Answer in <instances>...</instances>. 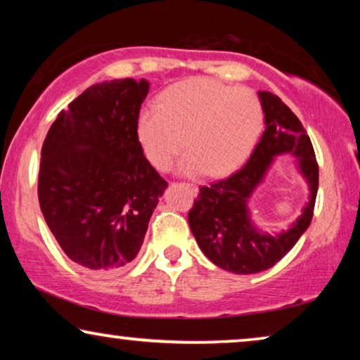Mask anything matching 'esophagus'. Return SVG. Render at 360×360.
I'll list each match as a JSON object with an SVG mask.
<instances>
[{"label": "esophagus", "instance_id": "1", "mask_svg": "<svg viewBox=\"0 0 360 360\" xmlns=\"http://www.w3.org/2000/svg\"><path fill=\"white\" fill-rule=\"evenodd\" d=\"M186 186H188V188L193 191V193H198V186H196L195 184H186Z\"/></svg>", "mask_w": 360, "mask_h": 360}]
</instances>
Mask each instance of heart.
<instances>
[{
    "label": "heart",
    "instance_id": "1",
    "mask_svg": "<svg viewBox=\"0 0 360 360\" xmlns=\"http://www.w3.org/2000/svg\"><path fill=\"white\" fill-rule=\"evenodd\" d=\"M262 127V106L252 91L213 78H190L167 88L157 110L137 117V139L152 165L169 170L181 146L179 169L224 176L252 152Z\"/></svg>",
    "mask_w": 360,
    "mask_h": 360
}]
</instances>
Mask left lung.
Returning a JSON list of instances; mask_svg holds the SVG:
<instances>
[{"instance_id": "1", "label": "left lung", "mask_w": 360, "mask_h": 360, "mask_svg": "<svg viewBox=\"0 0 360 360\" xmlns=\"http://www.w3.org/2000/svg\"><path fill=\"white\" fill-rule=\"evenodd\" d=\"M265 131L239 172L201 186L188 213L190 229L211 262L233 274H257L274 267L308 229L318 193V164L311 141L293 111L270 91H259ZM280 155H293L310 196L302 214L287 231L269 235L252 221L248 200Z\"/></svg>"}]
</instances>
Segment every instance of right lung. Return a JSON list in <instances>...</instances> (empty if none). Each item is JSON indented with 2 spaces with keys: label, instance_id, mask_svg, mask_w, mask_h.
<instances>
[{
  "label": "right lung",
  "instance_id": "obj_1",
  "mask_svg": "<svg viewBox=\"0 0 360 360\" xmlns=\"http://www.w3.org/2000/svg\"><path fill=\"white\" fill-rule=\"evenodd\" d=\"M147 93L144 78L96 83L60 111L44 141V219L68 259L91 272H116L136 257L169 186L137 139Z\"/></svg>",
  "mask_w": 360,
  "mask_h": 360
}]
</instances>
